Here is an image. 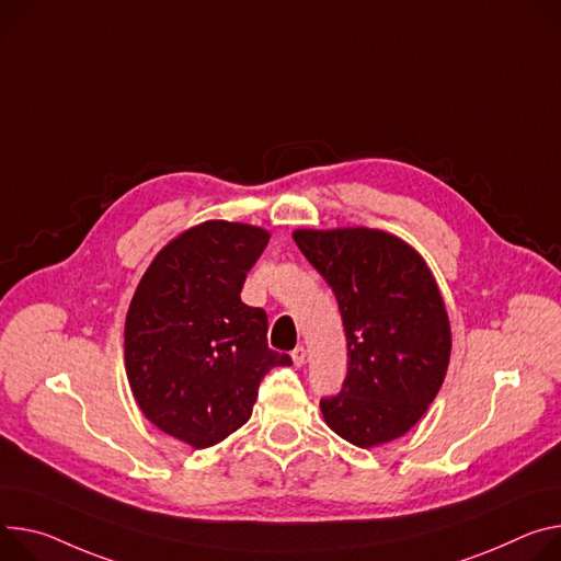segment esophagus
Returning <instances> with one entry per match:
<instances>
[{
  "mask_svg": "<svg viewBox=\"0 0 561 561\" xmlns=\"http://www.w3.org/2000/svg\"><path fill=\"white\" fill-rule=\"evenodd\" d=\"M290 358H293L295 367H301L304 363H307V348H304V346H297V348L290 353Z\"/></svg>",
  "mask_w": 561,
  "mask_h": 561,
  "instance_id": "1",
  "label": "esophagus"
}]
</instances>
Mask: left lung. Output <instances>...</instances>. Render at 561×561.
Listing matches in <instances>:
<instances>
[{"label": "left lung", "instance_id": "obj_1", "mask_svg": "<svg viewBox=\"0 0 561 561\" xmlns=\"http://www.w3.org/2000/svg\"><path fill=\"white\" fill-rule=\"evenodd\" d=\"M293 239L333 288L348 369L320 402L327 425L358 447L410 432L436 398L449 365L451 329L421 252L374 228H297Z\"/></svg>", "mask_w": 561, "mask_h": 561}]
</instances>
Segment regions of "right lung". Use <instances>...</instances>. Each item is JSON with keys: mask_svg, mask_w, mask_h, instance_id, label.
Returning a JSON list of instances; mask_svg holds the SVG:
<instances>
[{"mask_svg": "<svg viewBox=\"0 0 561 561\" xmlns=\"http://www.w3.org/2000/svg\"><path fill=\"white\" fill-rule=\"evenodd\" d=\"M271 232L213 219L183 230L151 260L125 320V371L145 419L206 449L252 414L262 378L293 365L268 348V318L239 293Z\"/></svg>", "mask_w": 561, "mask_h": 561, "instance_id": "1", "label": "right lung"}]
</instances>
